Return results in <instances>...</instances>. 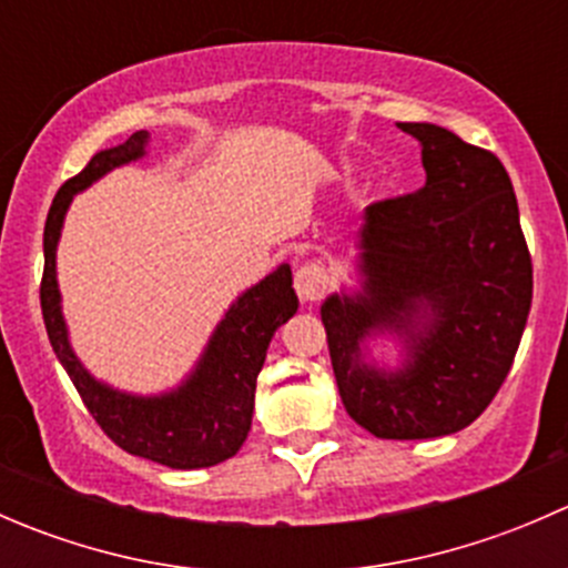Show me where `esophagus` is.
<instances>
[{"instance_id":"obj_1","label":"esophagus","mask_w":568,"mask_h":568,"mask_svg":"<svg viewBox=\"0 0 568 568\" xmlns=\"http://www.w3.org/2000/svg\"><path fill=\"white\" fill-rule=\"evenodd\" d=\"M294 288L296 296H300L305 305H313V302H318L321 296L326 294V288H329V274H326V268L321 266V263H305V266L296 268Z\"/></svg>"}]
</instances>
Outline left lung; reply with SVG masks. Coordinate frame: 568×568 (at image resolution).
Masks as SVG:
<instances>
[{
  "mask_svg": "<svg viewBox=\"0 0 568 568\" xmlns=\"http://www.w3.org/2000/svg\"><path fill=\"white\" fill-rule=\"evenodd\" d=\"M423 148L426 183L365 209L363 291L321 305L337 390L382 439L467 428L511 371L532 300V263L511 178L491 151L434 123H398ZM395 331L407 363L385 372L362 341Z\"/></svg>",
  "mask_w": 568,
  "mask_h": 568,
  "instance_id": "obj_1",
  "label": "left lung"
}]
</instances>
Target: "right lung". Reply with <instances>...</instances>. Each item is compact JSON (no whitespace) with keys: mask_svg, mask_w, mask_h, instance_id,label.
<instances>
[{"mask_svg":"<svg viewBox=\"0 0 568 568\" xmlns=\"http://www.w3.org/2000/svg\"><path fill=\"white\" fill-rule=\"evenodd\" d=\"M145 145L148 131H136L123 145L95 153L82 173L60 186L43 227L40 311L57 359L68 371L101 432L118 448L173 469L214 467L236 456L247 439L255 409V382L266 359L268 341L280 324L294 316L300 300L291 288V266L283 263L233 302L211 335L197 368L173 393L142 398L95 382L68 343L57 288V242L73 194L109 170L145 156Z\"/></svg>","mask_w":568,"mask_h":568,"instance_id":"1","label":"right lung"}]
</instances>
